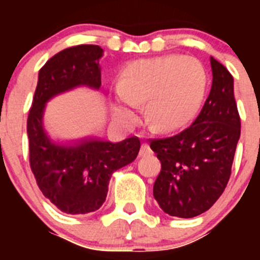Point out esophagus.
Returning a JSON list of instances; mask_svg holds the SVG:
<instances>
[{
	"label": "esophagus",
	"mask_w": 260,
	"mask_h": 260,
	"mask_svg": "<svg viewBox=\"0 0 260 260\" xmlns=\"http://www.w3.org/2000/svg\"><path fill=\"white\" fill-rule=\"evenodd\" d=\"M152 153V150L150 148V146H148V143H142V147H141V152H139V155L141 156H147V155H151Z\"/></svg>",
	"instance_id": "1"
}]
</instances>
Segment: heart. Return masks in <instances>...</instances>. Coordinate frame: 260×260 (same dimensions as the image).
Here are the masks:
<instances>
[{
    "mask_svg": "<svg viewBox=\"0 0 260 260\" xmlns=\"http://www.w3.org/2000/svg\"><path fill=\"white\" fill-rule=\"evenodd\" d=\"M207 73L194 57L177 54L128 63L114 88L117 117L132 119L146 102L147 121L158 132L186 125L198 113L207 89Z\"/></svg>",
    "mask_w": 260,
    "mask_h": 260,
    "instance_id": "obj_1",
    "label": "heart"
}]
</instances>
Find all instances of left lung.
Here are the masks:
<instances>
[{
    "mask_svg": "<svg viewBox=\"0 0 260 260\" xmlns=\"http://www.w3.org/2000/svg\"><path fill=\"white\" fill-rule=\"evenodd\" d=\"M212 86L194 122L178 134L150 139L161 162L153 197L168 215L195 217L212 207L231 178L241 118L233 77L211 58Z\"/></svg>",
    "mask_w": 260,
    "mask_h": 260,
    "instance_id": "1",
    "label": "left lung"
}]
</instances>
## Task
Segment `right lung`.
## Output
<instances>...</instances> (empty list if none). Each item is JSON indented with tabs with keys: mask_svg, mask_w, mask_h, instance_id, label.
<instances>
[{
	"mask_svg": "<svg viewBox=\"0 0 260 260\" xmlns=\"http://www.w3.org/2000/svg\"><path fill=\"white\" fill-rule=\"evenodd\" d=\"M99 45L66 48L39 71L38 86L27 118L29 167L39 189L58 210L70 215L89 213L105 202L112 174L130 164L141 150L138 137L119 143L86 141L78 146L54 144L43 128L45 103L77 86H102Z\"/></svg>",
	"mask_w": 260,
	"mask_h": 260,
	"instance_id": "obj_1",
	"label": "right lung"
}]
</instances>
